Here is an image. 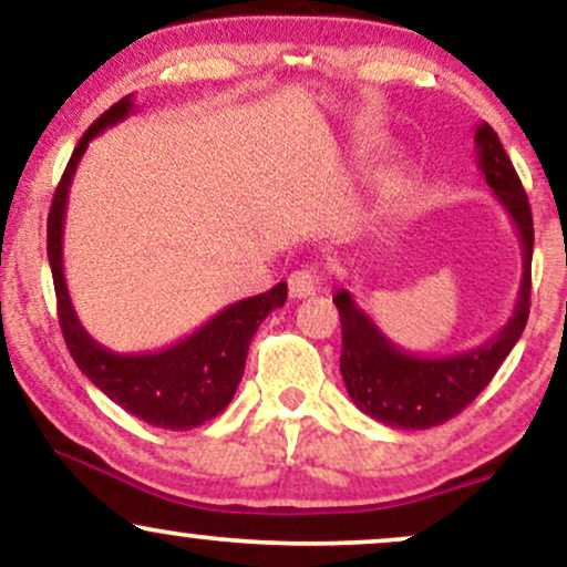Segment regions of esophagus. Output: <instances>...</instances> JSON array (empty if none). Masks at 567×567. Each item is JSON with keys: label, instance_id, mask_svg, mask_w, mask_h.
Wrapping results in <instances>:
<instances>
[{"label": "esophagus", "instance_id": "obj_1", "mask_svg": "<svg viewBox=\"0 0 567 567\" xmlns=\"http://www.w3.org/2000/svg\"><path fill=\"white\" fill-rule=\"evenodd\" d=\"M288 285H290V298H298V301H301V298L315 296V292L320 290L322 277L317 269H298L290 275Z\"/></svg>", "mask_w": 567, "mask_h": 567}]
</instances>
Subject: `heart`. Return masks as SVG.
<instances>
[{"label":"heart","mask_w":567,"mask_h":567,"mask_svg":"<svg viewBox=\"0 0 567 567\" xmlns=\"http://www.w3.org/2000/svg\"><path fill=\"white\" fill-rule=\"evenodd\" d=\"M362 148H370V143H365V146H362Z\"/></svg>","instance_id":"b5f03b06"}]
</instances>
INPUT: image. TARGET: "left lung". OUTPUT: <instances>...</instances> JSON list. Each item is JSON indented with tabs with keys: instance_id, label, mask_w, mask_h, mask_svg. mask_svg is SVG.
<instances>
[{
	"instance_id": "1",
	"label": "left lung",
	"mask_w": 567,
	"mask_h": 567,
	"mask_svg": "<svg viewBox=\"0 0 567 567\" xmlns=\"http://www.w3.org/2000/svg\"><path fill=\"white\" fill-rule=\"evenodd\" d=\"M474 148L477 167L506 216L512 218L523 250V277L509 322L480 347L458 354L426 357L400 349L392 338L383 336L373 317L347 288H338L333 296L341 315V375L347 392L362 413L392 429H429L458 415L491 383L528 322L533 258L528 197L514 173L512 159L506 157L498 135L487 122L474 130Z\"/></svg>"
}]
</instances>
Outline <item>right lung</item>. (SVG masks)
<instances>
[{
  "instance_id": "obj_1",
  "label": "right lung",
  "mask_w": 567,
  "mask_h": 567,
  "mask_svg": "<svg viewBox=\"0 0 567 567\" xmlns=\"http://www.w3.org/2000/svg\"><path fill=\"white\" fill-rule=\"evenodd\" d=\"M133 112V95H125L109 112L97 116L76 143L61 184L55 188L48 216V258L50 269H53L58 322H61L63 338H66L76 368L109 400H114L116 405L146 424L186 432V429L216 419L220 410L229 405L239 381H243L252 336L271 311L288 301V282H279L261 296L226 306L184 341L162 351H148V354H116V351L101 347L82 328L74 303H71L66 277H63V220H66L69 188L90 141L106 127L120 125Z\"/></svg>"
}]
</instances>
